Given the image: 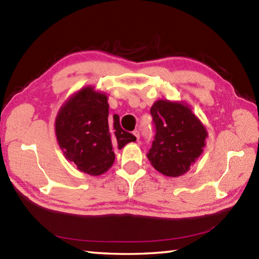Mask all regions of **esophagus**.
Listing matches in <instances>:
<instances>
[{"label":"esophagus","mask_w":259,"mask_h":259,"mask_svg":"<svg viewBox=\"0 0 259 259\" xmlns=\"http://www.w3.org/2000/svg\"><path fill=\"white\" fill-rule=\"evenodd\" d=\"M133 134H134V136H135V137H136V138H137V140H139V130H135Z\"/></svg>","instance_id":"esophagus-1"}]
</instances>
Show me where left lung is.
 <instances>
[{"label":"left lung","instance_id":"1","mask_svg":"<svg viewBox=\"0 0 259 259\" xmlns=\"http://www.w3.org/2000/svg\"><path fill=\"white\" fill-rule=\"evenodd\" d=\"M151 114L155 136L148 160L164 176H182L202 154L207 130L185 103L157 100Z\"/></svg>","mask_w":259,"mask_h":259}]
</instances>
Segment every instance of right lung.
<instances>
[{"label":"right lung","instance_id":"right-lung-1","mask_svg":"<svg viewBox=\"0 0 259 259\" xmlns=\"http://www.w3.org/2000/svg\"><path fill=\"white\" fill-rule=\"evenodd\" d=\"M56 136L66 159L80 171L99 176L115 159L113 148L121 150L136 137L121 128L120 117L108 119L107 96L85 87L74 94L59 109Z\"/></svg>","mask_w":259,"mask_h":259}]
</instances>
